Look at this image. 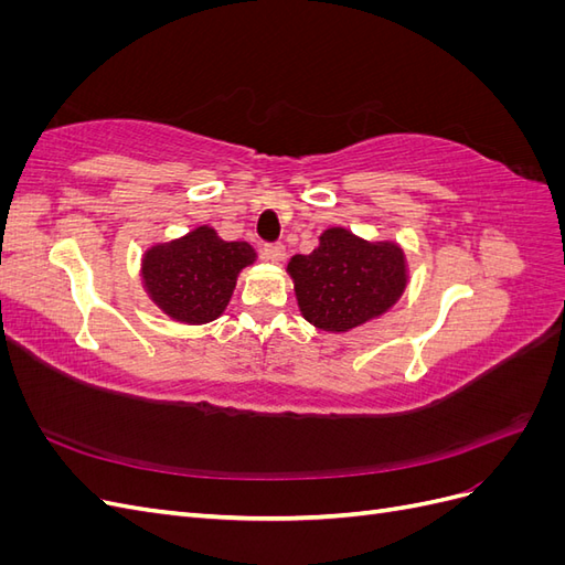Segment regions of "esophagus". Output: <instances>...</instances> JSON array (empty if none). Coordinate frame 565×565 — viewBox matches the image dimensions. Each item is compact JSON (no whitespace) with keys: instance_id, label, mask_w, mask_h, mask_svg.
Returning a JSON list of instances; mask_svg holds the SVG:
<instances>
[{"instance_id":"1","label":"esophagus","mask_w":565,"mask_h":565,"mask_svg":"<svg viewBox=\"0 0 565 565\" xmlns=\"http://www.w3.org/2000/svg\"><path fill=\"white\" fill-rule=\"evenodd\" d=\"M262 254H264V259L278 264V262L285 259V245L282 243H268V245H264Z\"/></svg>"}]
</instances>
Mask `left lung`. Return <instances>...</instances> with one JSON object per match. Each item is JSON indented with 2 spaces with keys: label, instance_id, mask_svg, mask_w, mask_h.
Wrapping results in <instances>:
<instances>
[{
  "label": "left lung",
  "instance_id": "obj_1",
  "mask_svg": "<svg viewBox=\"0 0 565 565\" xmlns=\"http://www.w3.org/2000/svg\"><path fill=\"white\" fill-rule=\"evenodd\" d=\"M301 316L324 332H349L382 316L407 285L396 243H367L347 228H328L311 254L289 259Z\"/></svg>",
  "mask_w": 565,
  "mask_h": 565
}]
</instances>
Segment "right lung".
Masks as SVG:
<instances>
[{
  "mask_svg": "<svg viewBox=\"0 0 565 565\" xmlns=\"http://www.w3.org/2000/svg\"><path fill=\"white\" fill-rule=\"evenodd\" d=\"M256 259L247 243L221 241L200 226L179 241L150 247L143 256V282L150 299L179 322H210L224 313L237 273Z\"/></svg>",
  "mask_w": 565,
  "mask_h": 565,
  "instance_id": "obj_1",
  "label": "right lung"
}]
</instances>
